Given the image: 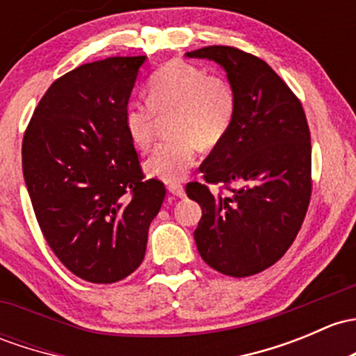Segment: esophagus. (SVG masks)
Here are the masks:
<instances>
[{"instance_id":"34e87169","label":"esophagus","mask_w":356,"mask_h":356,"mask_svg":"<svg viewBox=\"0 0 356 356\" xmlns=\"http://www.w3.org/2000/svg\"><path fill=\"white\" fill-rule=\"evenodd\" d=\"M168 193H172L174 196H177V197H184L186 196L184 186H182V184H170V186H168Z\"/></svg>"}]
</instances>
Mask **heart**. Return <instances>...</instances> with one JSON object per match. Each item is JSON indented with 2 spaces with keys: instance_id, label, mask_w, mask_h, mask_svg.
Wrapping results in <instances>:
<instances>
[{
  "instance_id": "b5f03b06",
  "label": "heart",
  "mask_w": 356,
  "mask_h": 356,
  "mask_svg": "<svg viewBox=\"0 0 356 356\" xmlns=\"http://www.w3.org/2000/svg\"><path fill=\"white\" fill-rule=\"evenodd\" d=\"M175 136L162 141L145 168L165 182H177L196 162L197 143L215 147L230 131L237 114V92L227 78L184 61H170L148 81V100H129L124 128L131 143L148 149L155 136L156 115H167Z\"/></svg>"
}]
</instances>
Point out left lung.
Instances as JSON below:
<instances>
[{
    "label": "left lung",
    "mask_w": 356,
    "mask_h": 356,
    "mask_svg": "<svg viewBox=\"0 0 356 356\" xmlns=\"http://www.w3.org/2000/svg\"><path fill=\"white\" fill-rule=\"evenodd\" d=\"M186 56L218 63L237 92L234 124L200 167L204 182L186 193L203 209L194 241L204 263L244 278L282 259L304 223L312 193L309 124L300 100L263 59L228 46ZM208 184L231 193H211Z\"/></svg>",
    "instance_id": "8db88e82"
}]
</instances>
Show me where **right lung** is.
I'll return each instance as SVG.
<instances>
[{"label": "right lung", "instance_id": "1", "mask_svg": "<svg viewBox=\"0 0 356 356\" xmlns=\"http://www.w3.org/2000/svg\"><path fill=\"white\" fill-rule=\"evenodd\" d=\"M147 56L87 63L33 111L22 167L47 244L78 278L115 283L141 264L165 186L145 181L124 107Z\"/></svg>", "mask_w": 356, "mask_h": 356}]
</instances>
